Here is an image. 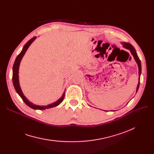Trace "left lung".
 Returning a JSON list of instances; mask_svg holds the SVG:
<instances>
[{
  "label": "left lung",
  "mask_w": 154,
  "mask_h": 154,
  "mask_svg": "<svg viewBox=\"0 0 154 154\" xmlns=\"http://www.w3.org/2000/svg\"><path fill=\"white\" fill-rule=\"evenodd\" d=\"M122 44L123 45V47H125L127 49H128L129 51H131L132 55H133L134 58L135 59V60L136 61L137 65H138V67H139V83L138 85H137V89H136V92H137L139 89V85H140V74H141V72H142V69H141V62H140V60L139 59L138 55H137V54L135 51V49L134 48V47L129 43L127 42H123L122 43ZM105 111H107V110H105ZM113 111V110H112Z\"/></svg>",
  "instance_id": "left-lung-1"
}]
</instances>
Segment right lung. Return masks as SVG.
Masks as SVG:
<instances>
[{
  "instance_id": "right-lung-1",
  "label": "right lung",
  "mask_w": 154,
  "mask_h": 154,
  "mask_svg": "<svg viewBox=\"0 0 154 154\" xmlns=\"http://www.w3.org/2000/svg\"><path fill=\"white\" fill-rule=\"evenodd\" d=\"M36 38V37H34L33 38H32L30 40H29V41L25 44V45L23 46L22 50L21 52L17 55V57L15 59V60L14 62L13 68H12V71H13V74H12V82L14 86L15 89L17 92V93L19 95V96L22 98L23 101L25 102L27 106L35 110H45L46 109H49L52 107H54L59 106V105L63 101L64 99V96H65V92L63 93V95H62L61 97L56 102L48 104L47 106H37V105H35L34 103H32V102H30V101L25 96L23 95V94L21 90V88L20 87L19 84V66H20V61L23 57L24 54H25L26 52L28 49L30 45V44L33 42L35 39Z\"/></svg>"
}]
</instances>
